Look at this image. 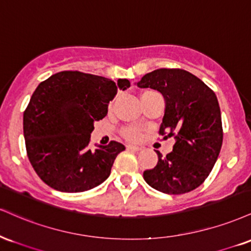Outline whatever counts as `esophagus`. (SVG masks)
<instances>
[{
    "label": "esophagus",
    "mask_w": 251,
    "mask_h": 251,
    "mask_svg": "<svg viewBox=\"0 0 251 251\" xmlns=\"http://www.w3.org/2000/svg\"><path fill=\"white\" fill-rule=\"evenodd\" d=\"M126 148H128L129 150H134V151H138V150L142 149V148H141V147L134 146V144H128V146H126Z\"/></svg>",
    "instance_id": "obj_1"
}]
</instances>
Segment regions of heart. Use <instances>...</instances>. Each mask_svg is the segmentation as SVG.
<instances>
[{"label":"heart","mask_w":251,"mask_h":251,"mask_svg":"<svg viewBox=\"0 0 251 251\" xmlns=\"http://www.w3.org/2000/svg\"><path fill=\"white\" fill-rule=\"evenodd\" d=\"M148 93H151V91H144L142 95ZM122 135L126 138V140L135 141V142H136V141H140L141 138H142L143 131L142 129L138 128V126H126V128L122 130Z\"/></svg>","instance_id":"1"}]
</instances>
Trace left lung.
<instances>
[{
	"label": "left lung",
	"instance_id": "obj_1",
	"mask_svg": "<svg viewBox=\"0 0 251 251\" xmlns=\"http://www.w3.org/2000/svg\"><path fill=\"white\" fill-rule=\"evenodd\" d=\"M140 88L158 90L166 111L158 134L174 136L173 151L162 156L155 168L143 173L154 189L181 195L200 187L219 157L223 128L217 97L204 82L183 69H162L144 75Z\"/></svg>",
	"mask_w": 251,
	"mask_h": 251
}]
</instances>
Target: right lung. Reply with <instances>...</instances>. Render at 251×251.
<instances>
[{
  "label": "right lung",
  "mask_w": 251,
  "mask_h": 251,
  "mask_svg": "<svg viewBox=\"0 0 251 251\" xmlns=\"http://www.w3.org/2000/svg\"><path fill=\"white\" fill-rule=\"evenodd\" d=\"M130 87L102 76L60 72L41 82L23 113V134L29 161L42 181L63 193H81L109 177L115 158L126 149L111 141L90 148L94 122L108 114L117 90Z\"/></svg>",
  "instance_id": "obj_1"
}]
</instances>
